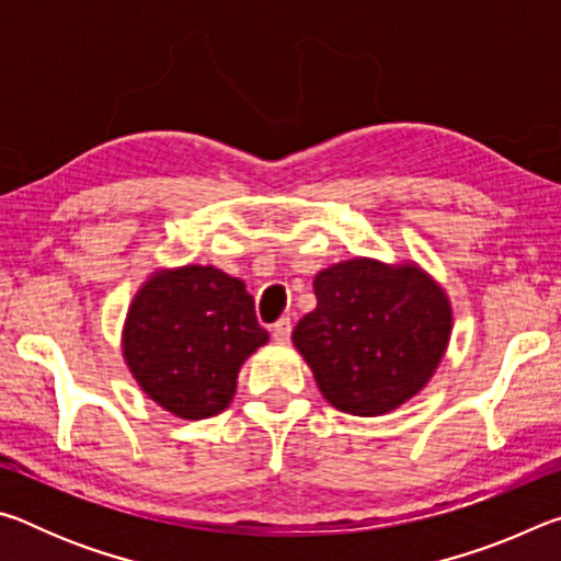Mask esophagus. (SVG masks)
Returning a JSON list of instances; mask_svg holds the SVG:
<instances>
[{"label":"esophagus","mask_w":561,"mask_h":561,"mask_svg":"<svg viewBox=\"0 0 561 561\" xmlns=\"http://www.w3.org/2000/svg\"><path fill=\"white\" fill-rule=\"evenodd\" d=\"M272 336H274V341H279V344H287L291 336V321L287 317H282L277 324L272 327Z\"/></svg>","instance_id":"obj_1"}]
</instances>
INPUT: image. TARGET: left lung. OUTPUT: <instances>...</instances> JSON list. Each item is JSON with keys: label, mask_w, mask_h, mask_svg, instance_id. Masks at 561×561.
I'll use <instances>...</instances> for the list:
<instances>
[{"label": "left lung", "mask_w": 561, "mask_h": 561, "mask_svg": "<svg viewBox=\"0 0 561 561\" xmlns=\"http://www.w3.org/2000/svg\"><path fill=\"white\" fill-rule=\"evenodd\" d=\"M317 309L294 346L327 401L351 415H383L413 398L448 348L453 311L417 264L346 260L314 277Z\"/></svg>", "instance_id": "8db88e82"}]
</instances>
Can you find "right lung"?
<instances>
[{
	"label": "right lung",
	"instance_id": "obj_1",
	"mask_svg": "<svg viewBox=\"0 0 561 561\" xmlns=\"http://www.w3.org/2000/svg\"><path fill=\"white\" fill-rule=\"evenodd\" d=\"M267 341L244 282L187 264L156 272L133 297L123 356L158 405L201 421L230 405L247 356Z\"/></svg>",
	"mask_w": 561,
	"mask_h": 561
}]
</instances>
